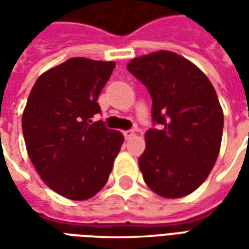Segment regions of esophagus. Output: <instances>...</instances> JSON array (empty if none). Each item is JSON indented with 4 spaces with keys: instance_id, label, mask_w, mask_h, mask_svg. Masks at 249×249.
Listing matches in <instances>:
<instances>
[{
    "instance_id": "34e87169",
    "label": "esophagus",
    "mask_w": 249,
    "mask_h": 249,
    "mask_svg": "<svg viewBox=\"0 0 249 249\" xmlns=\"http://www.w3.org/2000/svg\"><path fill=\"white\" fill-rule=\"evenodd\" d=\"M123 133H124V137L126 139V140H130V139H132V137L135 136V130L128 129V130H124Z\"/></svg>"
}]
</instances>
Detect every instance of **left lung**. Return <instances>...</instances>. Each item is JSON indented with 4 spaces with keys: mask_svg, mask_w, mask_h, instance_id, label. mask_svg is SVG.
<instances>
[{
    "mask_svg": "<svg viewBox=\"0 0 249 249\" xmlns=\"http://www.w3.org/2000/svg\"><path fill=\"white\" fill-rule=\"evenodd\" d=\"M126 69L152 97V121L139 167L146 185L161 197L197 189L217 160L224 116L208 77L169 51L133 58Z\"/></svg>",
    "mask_w": 249,
    "mask_h": 249,
    "instance_id": "obj_1",
    "label": "left lung"
}]
</instances>
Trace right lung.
<instances>
[{
  "label": "right lung",
  "mask_w": 249,
  "mask_h": 249,
  "mask_svg": "<svg viewBox=\"0 0 249 249\" xmlns=\"http://www.w3.org/2000/svg\"><path fill=\"white\" fill-rule=\"evenodd\" d=\"M113 61L69 58L42 73L30 90L22 133L30 160L48 187L71 200H87L107 184L124 142L103 121L100 92Z\"/></svg>",
  "instance_id": "obj_1"
}]
</instances>
